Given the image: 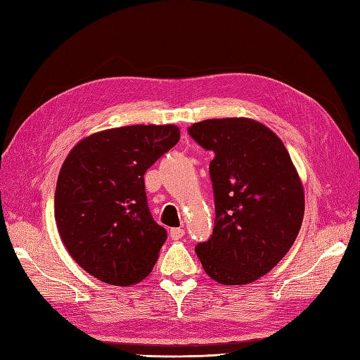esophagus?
<instances>
[{
	"mask_svg": "<svg viewBox=\"0 0 360 360\" xmlns=\"http://www.w3.org/2000/svg\"><path fill=\"white\" fill-rule=\"evenodd\" d=\"M184 235H186L184 229H181V227H173V229H170L172 240H181Z\"/></svg>",
	"mask_w": 360,
	"mask_h": 360,
	"instance_id": "34e87169",
	"label": "esophagus"
}]
</instances>
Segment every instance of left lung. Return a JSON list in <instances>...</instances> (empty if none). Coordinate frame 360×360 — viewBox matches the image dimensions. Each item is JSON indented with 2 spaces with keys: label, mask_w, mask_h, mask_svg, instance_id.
I'll return each instance as SVG.
<instances>
[{
  "label": "left lung",
  "mask_w": 360,
  "mask_h": 360,
  "mask_svg": "<svg viewBox=\"0 0 360 360\" xmlns=\"http://www.w3.org/2000/svg\"><path fill=\"white\" fill-rule=\"evenodd\" d=\"M188 134L215 155L209 167L215 226L196 255L221 285H248L294 244L304 213L302 181L280 137L257 120L209 119Z\"/></svg>",
  "instance_id": "obj_1"
}]
</instances>
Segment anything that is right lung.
<instances>
[{"instance_id": "right-lung-1", "label": "right lung", "mask_w": 360, "mask_h": 360, "mask_svg": "<svg viewBox=\"0 0 360 360\" xmlns=\"http://www.w3.org/2000/svg\"><path fill=\"white\" fill-rule=\"evenodd\" d=\"M179 141L176 125H129L80 141L56 187V223L82 269L114 286L142 281L167 231L153 219L143 174Z\"/></svg>"}]
</instances>
